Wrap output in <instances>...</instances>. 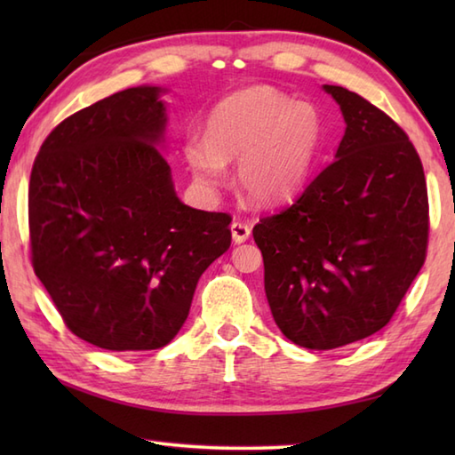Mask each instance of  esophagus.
<instances>
[{
	"mask_svg": "<svg viewBox=\"0 0 455 455\" xmlns=\"http://www.w3.org/2000/svg\"><path fill=\"white\" fill-rule=\"evenodd\" d=\"M230 233H233V243L235 244H243L250 238V227L244 225L243 220H235L230 225Z\"/></svg>",
	"mask_w": 455,
	"mask_h": 455,
	"instance_id": "34e87169",
	"label": "esophagus"
}]
</instances>
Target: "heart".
Returning a JSON list of instances; mask_svg holds the SVG:
<instances>
[{"label":"heart","instance_id":"heart-1","mask_svg":"<svg viewBox=\"0 0 455 455\" xmlns=\"http://www.w3.org/2000/svg\"><path fill=\"white\" fill-rule=\"evenodd\" d=\"M323 139L315 105L293 101L264 85L240 90L215 105L205 139L191 137L183 156L201 191L219 189L227 164L236 162V183L254 205H279L295 197L311 176Z\"/></svg>","mask_w":455,"mask_h":455}]
</instances>
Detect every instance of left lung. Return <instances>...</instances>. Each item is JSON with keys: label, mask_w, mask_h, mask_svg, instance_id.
<instances>
[{"label": "left lung", "mask_w": 455, "mask_h": 455, "mask_svg": "<svg viewBox=\"0 0 455 455\" xmlns=\"http://www.w3.org/2000/svg\"><path fill=\"white\" fill-rule=\"evenodd\" d=\"M323 90L346 123L334 162L252 230L274 321L308 350L381 331L420 272L428 243L427 181L407 134L357 93Z\"/></svg>", "instance_id": "obj_1"}]
</instances>
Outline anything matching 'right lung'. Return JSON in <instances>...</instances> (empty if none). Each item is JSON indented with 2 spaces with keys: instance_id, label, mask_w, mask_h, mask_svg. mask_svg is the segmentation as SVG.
Returning a JSON list of instances; mask_svg holds the SVG:
<instances>
[{
  "instance_id": "1",
  "label": "right lung",
  "mask_w": 455,
  "mask_h": 455,
  "mask_svg": "<svg viewBox=\"0 0 455 455\" xmlns=\"http://www.w3.org/2000/svg\"><path fill=\"white\" fill-rule=\"evenodd\" d=\"M166 88L113 93L48 134L28 183L36 277L66 326L103 350L166 346L230 217L181 203L166 150Z\"/></svg>"
}]
</instances>
